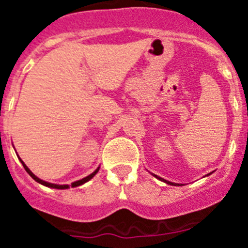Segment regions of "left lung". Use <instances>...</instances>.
Wrapping results in <instances>:
<instances>
[{
	"label": "left lung",
	"mask_w": 248,
	"mask_h": 248,
	"mask_svg": "<svg viewBox=\"0 0 248 248\" xmlns=\"http://www.w3.org/2000/svg\"><path fill=\"white\" fill-rule=\"evenodd\" d=\"M154 175V174H153ZM207 175H211V172H210V174H207ZM155 177H156V179H159V180H161V181H164V183H166V184H169V185H174V186H176V185H180V184H175V183H170V181H168V180H164L163 177H159L157 176V175H154Z\"/></svg>",
	"instance_id": "1"
}]
</instances>
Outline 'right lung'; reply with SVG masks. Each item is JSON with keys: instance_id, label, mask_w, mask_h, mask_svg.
Segmentation results:
<instances>
[{"instance_id": "obj_1", "label": "right lung", "mask_w": 248, "mask_h": 248, "mask_svg": "<svg viewBox=\"0 0 248 248\" xmlns=\"http://www.w3.org/2000/svg\"><path fill=\"white\" fill-rule=\"evenodd\" d=\"M19 161H21V163H22V165H23V168L26 169V171H27L28 174L31 175V177H32V179H33V180H36L37 183H39V184H41V185H45V186H47V187H52V189H59V190H65V189H69V187H77V186H80V185H83V184L88 183V181L91 180V179H93V177L95 176V174H97V172L99 171V168H97V169H95V170H94L93 172H92L91 175H88V176L83 177L82 180L74 181V183H72L71 185H57V184L47 183V181H45V180H41V179H39V177H37L36 175L33 174V172L31 171L30 169L27 168V165H26V164L23 163V161H22L21 159H19Z\"/></svg>"}]
</instances>
